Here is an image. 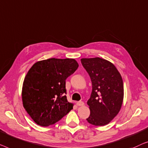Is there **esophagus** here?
<instances>
[{
	"label": "esophagus",
	"instance_id": "1",
	"mask_svg": "<svg viewBox=\"0 0 148 148\" xmlns=\"http://www.w3.org/2000/svg\"><path fill=\"white\" fill-rule=\"evenodd\" d=\"M76 105H77V106H79V107H80V106L84 105V102H82V101H78V102H77V103H76Z\"/></svg>",
	"mask_w": 148,
	"mask_h": 148
}]
</instances>
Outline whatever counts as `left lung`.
<instances>
[{
	"label": "left lung",
	"instance_id": "1",
	"mask_svg": "<svg viewBox=\"0 0 148 148\" xmlns=\"http://www.w3.org/2000/svg\"><path fill=\"white\" fill-rule=\"evenodd\" d=\"M80 60L92 86L90 98L87 101L90 114L86 120L93 125H105L121 108L124 96L122 77L115 65L107 60L92 58Z\"/></svg>",
	"mask_w": 148,
	"mask_h": 148
}]
</instances>
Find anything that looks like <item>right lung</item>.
I'll return each mask as SVG.
<instances>
[{
	"instance_id": "1",
	"label": "right lung",
	"mask_w": 148,
	"mask_h": 148,
	"mask_svg": "<svg viewBox=\"0 0 148 148\" xmlns=\"http://www.w3.org/2000/svg\"><path fill=\"white\" fill-rule=\"evenodd\" d=\"M78 67L72 58H49L35 62L29 70L23 83V105L37 125L54 124L73 109L65 95L66 80Z\"/></svg>"
}]
</instances>
